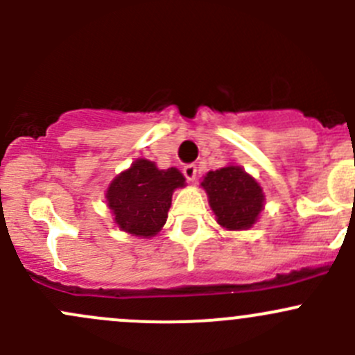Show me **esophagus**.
<instances>
[{"label":"esophagus","mask_w":355,"mask_h":355,"mask_svg":"<svg viewBox=\"0 0 355 355\" xmlns=\"http://www.w3.org/2000/svg\"><path fill=\"white\" fill-rule=\"evenodd\" d=\"M184 175L189 182H194L196 177H198V166L196 164H185Z\"/></svg>","instance_id":"esophagus-1"}]
</instances>
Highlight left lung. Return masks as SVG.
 Returning a JSON list of instances; mask_svg holds the SVG:
<instances>
[{
    "instance_id": "obj_1",
    "label": "left lung",
    "mask_w": 355,
    "mask_h": 355,
    "mask_svg": "<svg viewBox=\"0 0 355 355\" xmlns=\"http://www.w3.org/2000/svg\"><path fill=\"white\" fill-rule=\"evenodd\" d=\"M200 185L206 191L218 225L227 230L250 228L264 207L261 185L237 164L207 171Z\"/></svg>"
}]
</instances>
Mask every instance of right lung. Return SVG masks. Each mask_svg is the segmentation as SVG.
<instances>
[{
	"label": "right lung",
	"instance_id": "1",
	"mask_svg": "<svg viewBox=\"0 0 355 355\" xmlns=\"http://www.w3.org/2000/svg\"><path fill=\"white\" fill-rule=\"evenodd\" d=\"M184 185L185 178L177 168L159 170L153 161L141 157L113 178L106 202L120 230L149 239L166 223L173 191Z\"/></svg>",
	"mask_w": 355,
	"mask_h": 355
}]
</instances>
